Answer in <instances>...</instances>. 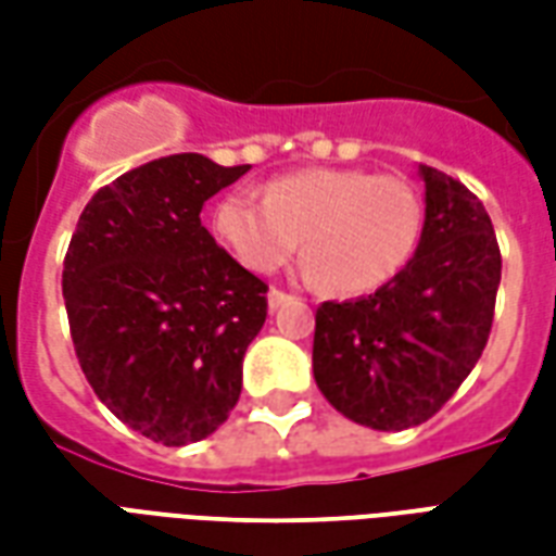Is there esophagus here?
<instances>
[{"label": "esophagus", "mask_w": 556, "mask_h": 556, "mask_svg": "<svg viewBox=\"0 0 556 556\" xmlns=\"http://www.w3.org/2000/svg\"><path fill=\"white\" fill-rule=\"evenodd\" d=\"M289 301H294V298L286 294V291H279V289L267 291V306H270V309H277V306H282V303H289Z\"/></svg>", "instance_id": "esophagus-1"}]
</instances>
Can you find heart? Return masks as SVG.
<instances>
[{
    "label": "heart",
    "instance_id": "obj_1",
    "mask_svg": "<svg viewBox=\"0 0 556 556\" xmlns=\"http://www.w3.org/2000/svg\"><path fill=\"white\" fill-rule=\"evenodd\" d=\"M214 231L255 274L306 247L303 277L342 294L384 289L410 265L422 235V199L399 175L366 169H301L255 193H229L214 211Z\"/></svg>",
    "mask_w": 556,
    "mask_h": 556
}]
</instances>
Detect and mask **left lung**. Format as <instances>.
<instances>
[{
	"instance_id": "1",
	"label": "left lung",
	"mask_w": 556,
	"mask_h": 556,
	"mask_svg": "<svg viewBox=\"0 0 556 556\" xmlns=\"http://www.w3.org/2000/svg\"><path fill=\"white\" fill-rule=\"evenodd\" d=\"M426 223L410 265L357 301L315 313L313 375L342 417L378 431L426 422L489 342L501 247L465 184L419 163Z\"/></svg>"
}]
</instances>
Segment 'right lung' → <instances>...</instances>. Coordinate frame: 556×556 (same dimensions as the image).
I'll return each mask as SVG.
<instances>
[{
    "label": "right lung",
    "mask_w": 556,
    "mask_h": 556,
    "mask_svg": "<svg viewBox=\"0 0 556 556\" xmlns=\"http://www.w3.org/2000/svg\"><path fill=\"white\" fill-rule=\"evenodd\" d=\"M250 166L172 154L79 214L62 270L79 366L106 408L163 446L214 434L238 405L267 286L219 250L202 205Z\"/></svg>",
    "instance_id": "obj_1"
}]
</instances>
